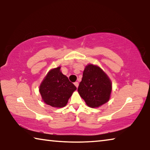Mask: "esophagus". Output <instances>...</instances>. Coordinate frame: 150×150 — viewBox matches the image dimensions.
Listing matches in <instances>:
<instances>
[{
    "instance_id": "1",
    "label": "esophagus",
    "mask_w": 150,
    "mask_h": 150,
    "mask_svg": "<svg viewBox=\"0 0 150 150\" xmlns=\"http://www.w3.org/2000/svg\"><path fill=\"white\" fill-rule=\"evenodd\" d=\"M74 85H75V87L77 88L78 86H79V83H78V82H75V83H74Z\"/></svg>"
}]
</instances>
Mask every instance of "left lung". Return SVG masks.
Returning a JSON list of instances; mask_svg holds the SVG:
<instances>
[{"label": "left lung", "instance_id": "left-lung-1", "mask_svg": "<svg viewBox=\"0 0 150 150\" xmlns=\"http://www.w3.org/2000/svg\"><path fill=\"white\" fill-rule=\"evenodd\" d=\"M77 91L87 106L98 108L110 99L112 82L100 67L88 64L83 71Z\"/></svg>", "mask_w": 150, "mask_h": 150}]
</instances>
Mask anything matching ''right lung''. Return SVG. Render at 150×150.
Segmentation results:
<instances>
[{
  "label": "right lung",
  "instance_id": "1",
  "mask_svg": "<svg viewBox=\"0 0 150 150\" xmlns=\"http://www.w3.org/2000/svg\"><path fill=\"white\" fill-rule=\"evenodd\" d=\"M77 89L67 76L61 71V67L51 69L40 85L42 100L55 108L64 107L73 93Z\"/></svg>",
  "mask_w": 150,
  "mask_h": 150
}]
</instances>
